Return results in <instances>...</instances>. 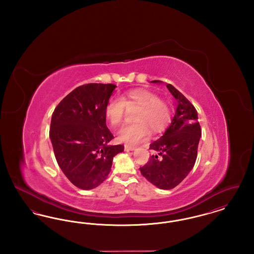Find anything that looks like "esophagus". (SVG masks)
<instances>
[{
  "label": "esophagus",
  "instance_id": "34e87169",
  "mask_svg": "<svg viewBox=\"0 0 254 254\" xmlns=\"http://www.w3.org/2000/svg\"><path fill=\"white\" fill-rule=\"evenodd\" d=\"M125 150L126 151H132V150H135V147L134 146H131V145H125Z\"/></svg>",
  "mask_w": 254,
  "mask_h": 254
}]
</instances>
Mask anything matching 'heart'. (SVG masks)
Listing matches in <instances>:
<instances>
[{"label": "heart", "mask_w": 254, "mask_h": 254, "mask_svg": "<svg viewBox=\"0 0 254 254\" xmlns=\"http://www.w3.org/2000/svg\"><path fill=\"white\" fill-rule=\"evenodd\" d=\"M126 108L138 109L134 122L118 133V140L127 145H135L148 138L149 129L161 131L169 123L170 110L167 103L160 100L157 94L145 90L134 89L122 98L114 97L108 102L105 114L112 127H119L124 122Z\"/></svg>", "instance_id": "1"}]
</instances>
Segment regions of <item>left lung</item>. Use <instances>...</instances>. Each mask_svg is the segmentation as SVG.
Segmentation results:
<instances>
[{"label":"left lung","mask_w":254,"mask_h":254,"mask_svg":"<svg viewBox=\"0 0 254 254\" xmlns=\"http://www.w3.org/2000/svg\"><path fill=\"white\" fill-rule=\"evenodd\" d=\"M167 87L176 100L175 113L165 132L149 145V149L158 154L152 155L146 165L140 168L145 179L161 190L175 188L193 169L201 138L195 108L173 85L168 84Z\"/></svg>","instance_id":"1"}]
</instances>
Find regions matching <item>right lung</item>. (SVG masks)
Wrapping results in <instances>:
<instances>
[{
  "label": "right lung",
  "instance_id": "obj_1",
  "mask_svg": "<svg viewBox=\"0 0 254 254\" xmlns=\"http://www.w3.org/2000/svg\"><path fill=\"white\" fill-rule=\"evenodd\" d=\"M113 84L81 85L64 97L54 110L49 137L57 163L79 189H95L111 170L113 157L124 145H109L105 109L115 90Z\"/></svg>",
  "mask_w": 254,
  "mask_h": 254
}]
</instances>
